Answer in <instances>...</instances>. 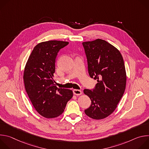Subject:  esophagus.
Listing matches in <instances>:
<instances>
[{"mask_svg": "<svg viewBox=\"0 0 149 149\" xmlns=\"http://www.w3.org/2000/svg\"><path fill=\"white\" fill-rule=\"evenodd\" d=\"M73 93H74V94H75L76 95H80L82 94V91L79 90H74Z\"/></svg>", "mask_w": 149, "mask_h": 149, "instance_id": "34e87169", "label": "esophagus"}]
</instances>
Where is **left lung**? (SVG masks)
<instances>
[{
	"instance_id": "8db88e82",
	"label": "left lung",
	"mask_w": 149,
	"mask_h": 149,
	"mask_svg": "<svg viewBox=\"0 0 149 149\" xmlns=\"http://www.w3.org/2000/svg\"><path fill=\"white\" fill-rule=\"evenodd\" d=\"M82 45L88 74L98 82L94 89L84 90L91 101L85 113L95 120L103 119L113 113L124 93L127 77L124 60L120 51L104 40L84 42Z\"/></svg>"
}]
</instances>
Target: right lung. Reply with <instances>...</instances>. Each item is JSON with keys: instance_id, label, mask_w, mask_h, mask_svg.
Instances as JSON below:
<instances>
[{"instance_id": "add662e5", "label": "right lung", "mask_w": 149, "mask_h": 149, "mask_svg": "<svg viewBox=\"0 0 149 149\" xmlns=\"http://www.w3.org/2000/svg\"><path fill=\"white\" fill-rule=\"evenodd\" d=\"M68 44L60 40L38 44L31 52L25 68L26 91L37 112L46 118H55L62 114L73 96L71 90L57 88L52 78L58 53Z\"/></svg>"}]
</instances>
